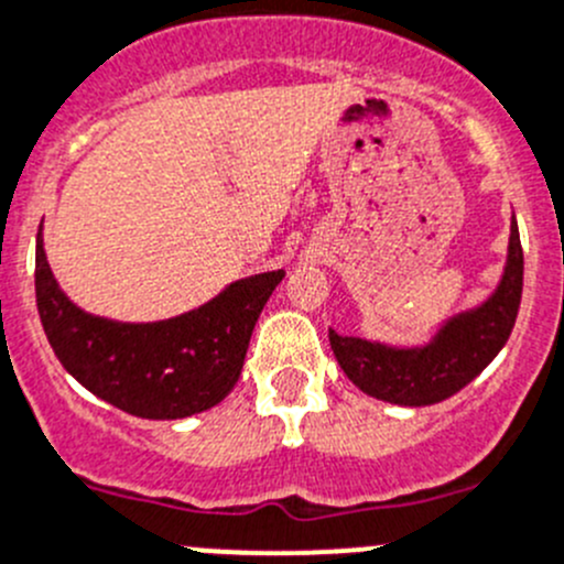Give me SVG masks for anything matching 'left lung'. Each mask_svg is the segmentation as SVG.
<instances>
[{
	"label": "left lung",
	"instance_id": "left-lung-1",
	"mask_svg": "<svg viewBox=\"0 0 564 564\" xmlns=\"http://www.w3.org/2000/svg\"><path fill=\"white\" fill-rule=\"evenodd\" d=\"M523 292V248L518 223L510 226V256L499 289L479 308L446 322L427 347L397 349L330 330V347L344 375L369 397L382 402H444L466 388L499 355L516 325Z\"/></svg>",
	"mask_w": 564,
	"mask_h": 564
}]
</instances>
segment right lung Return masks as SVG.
Listing matches in <instances>:
<instances>
[{
  "mask_svg": "<svg viewBox=\"0 0 564 564\" xmlns=\"http://www.w3.org/2000/svg\"><path fill=\"white\" fill-rule=\"evenodd\" d=\"M281 278L283 270L245 278L165 322H115L76 308L59 292L37 231L35 300L54 355L87 391L140 419H187L223 402Z\"/></svg>",
  "mask_w": 564,
  "mask_h": 564,
  "instance_id": "add662e5",
  "label": "right lung"
}]
</instances>
